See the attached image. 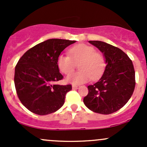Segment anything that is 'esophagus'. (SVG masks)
Instances as JSON below:
<instances>
[{
  "mask_svg": "<svg viewBox=\"0 0 147 147\" xmlns=\"http://www.w3.org/2000/svg\"><path fill=\"white\" fill-rule=\"evenodd\" d=\"M79 87L80 85H76V84H73V85H72V88L74 89H78L79 88Z\"/></svg>",
  "mask_w": 147,
  "mask_h": 147,
  "instance_id": "1",
  "label": "esophagus"
}]
</instances>
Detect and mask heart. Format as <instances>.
I'll list each match as a JSON object with an SVG mask.
<instances>
[{"label": "heart", "mask_w": 147, "mask_h": 147, "mask_svg": "<svg viewBox=\"0 0 147 147\" xmlns=\"http://www.w3.org/2000/svg\"><path fill=\"white\" fill-rule=\"evenodd\" d=\"M69 55H60L57 57V64L60 72L69 74L74 69L75 64L79 63L81 70L69 74L66 80L72 84H81L100 78L105 70L106 62L101 53L90 45L80 44L71 47Z\"/></svg>", "instance_id": "heart-1"}]
</instances>
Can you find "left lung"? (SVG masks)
<instances>
[{"mask_svg": "<svg viewBox=\"0 0 147 147\" xmlns=\"http://www.w3.org/2000/svg\"><path fill=\"white\" fill-rule=\"evenodd\" d=\"M104 53L106 67L100 80L89 85L84 105L96 113L109 115L126 105L134 92L135 71L132 61L118 47L98 40L89 41Z\"/></svg>", "mask_w": 147, "mask_h": 147, "instance_id": "1", "label": "left lung"}]
</instances>
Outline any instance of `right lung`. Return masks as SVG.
<instances>
[{
	"label": "right lung",
	"instance_id": "1",
	"mask_svg": "<svg viewBox=\"0 0 147 147\" xmlns=\"http://www.w3.org/2000/svg\"><path fill=\"white\" fill-rule=\"evenodd\" d=\"M75 42L49 39L29 49L18 60L14 76L16 93L32 113L49 115L64 105L65 95L72 85L55 84L63 78L57 60L61 52Z\"/></svg>",
	"mask_w": 147,
	"mask_h": 147
}]
</instances>
